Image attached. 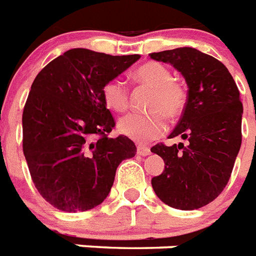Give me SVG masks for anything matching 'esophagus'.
I'll return each mask as SVG.
<instances>
[{
	"mask_svg": "<svg viewBox=\"0 0 256 256\" xmlns=\"http://www.w3.org/2000/svg\"><path fill=\"white\" fill-rule=\"evenodd\" d=\"M138 153L140 156H148L149 153H150V149H149L148 146H144V145H138Z\"/></svg>",
	"mask_w": 256,
	"mask_h": 256,
	"instance_id": "obj_1",
	"label": "esophagus"
}]
</instances>
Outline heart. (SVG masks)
<instances>
[{"label":"heart","mask_w":256,"mask_h":256,"mask_svg":"<svg viewBox=\"0 0 256 256\" xmlns=\"http://www.w3.org/2000/svg\"><path fill=\"white\" fill-rule=\"evenodd\" d=\"M134 80L153 88L149 96L146 114H130L118 122V132L138 142H149L160 138L166 130V118H178L185 110L186 91L180 83L173 82V75L166 66L149 62L134 72ZM103 100L111 111L124 112L130 106V94L120 79H112L103 87Z\"/></svg>","instance_id":"heart-1"}]
</instances>
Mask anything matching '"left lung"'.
I'll return each instance as SVG.
<instances>
[{
  "instance_id": "8db88e82",
  "label": "left lung",
  "mask_w": 256,
  "mask_h": 256,
  "mask_svg": "<svg viewBox=\"0 0 256 256\" xmlns=\"http://www.w3.org/2000/svg\"><path fill=\"white\" fill-rule=\"evenodd\" d=\"M150 58L169 63L188 84L185 110L169 138L188 145H154L165 162L152 178L164 204L194 210L214 201L228 185L242 144L243 106L238 87L224 63L193 47L152 52Z\"/></svg>"
}]
</instances>
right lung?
Listing matches in <instances>:
<instances>
[{"label": "right lung", "instance_id": "add662e5", "mask_svg": "<svg viewBox=\"0 0 256 256\" xmlns=\"http://www.w3.org/2000/svg\"><path fill=\"white\" fill-rule=\"evenodd\" d=\"M138 59L72 48L32 82L22 115L24 154L36 190L56 209L76 212L100 205L120 162L136 154L126 136H107L115 120L103 87Z\"/></svg>", "mask_w": 256, "mask_h": 256}]
</instances>
